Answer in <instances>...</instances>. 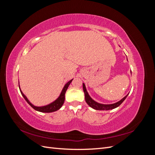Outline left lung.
<instances>
[{
    "label": "left lung",
    "mask_w": 155,
    "mask_h": 155,
    "mask_svg": "<svg viewBox=\"0 0 155 155\" xmlns=\"http://www.w3.org/2000/svg\"><path fill=\"white\" fill-rule=\"evenodd\" d=\"M131 72V71H130ZM83 91L84 93H85V101L87 102V104L92 107V109H96V110H110V109H115V108L118 107L120 106L121 104H122L123 101L125 100V98L127 97L128 94L126 95L124 97H123L122 99L120 100L119 101L115 103V104H100V103H97L96 101L94 100L92 98L89 96L88 93L87 91V88L85 87V83H83Z\"/></svg>",
    "instance_id": "8db88e82"
}]
</instances>
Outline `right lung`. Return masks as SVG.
<instances>
[{"label": "right lung", "mask_w": 155, "mask_h": 155, "mask_svg": "<svg viewBox=\"0 0 155 155\" xmlns=\"http://www.w3.org/2000/svg\"><path fill=\"white\" fill-rule=\"evenodd\" d=\"M72 80H73V79H71V80H70L68 82H67L66 84H65L61 92V94H60L59 96L55 101L50 103V104L48 105H46L45 106H41V107H37V106H35L33 105L28 100V99L27 97L24 94H23L22 91L21 90L19 84H18V87H19L22 96H23V97L25 98L28 104L33 108V109H34L37 111L41 112H55L56 110H59L60 108L63 106V105L64 104V98H65L64 97L65 92H66L68 86L70 85V84L71 83Z\"/></svg>", "instance_id": "1"}]
</instances>
